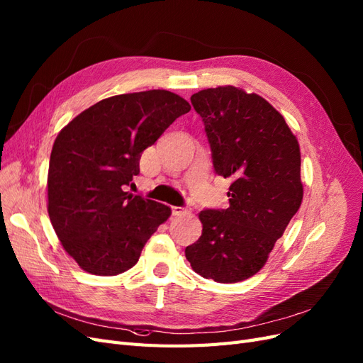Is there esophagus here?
Segmentation results:
<instances>
[{"label": "esophagus", "mask_w": 363, "mask_h": 363, "mask_svg": "<svg viewBox=\"0 0 363 363\" xmlns=\"http://www.w3.org/2000/svg\"><path fill=\"white\" fill-rule=\"evenodd\" d=\"M187 211L189 210L184 208V206H172V214L173 216H182V214H185Z\"/></svg>", "instance_id": "esophagus-1"}]
</instances>
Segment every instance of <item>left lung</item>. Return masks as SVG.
<instances>
[{
  "label": "left lung",
  "instance_id": "1",
  "mask_svg": "<svg viewBox=\"0 0 363 363\" xmlns=\"http://www.w3.org/2000/svg\"><path fill=\"white\" fill-rule=\"evenodd\" d=\"M202 117L217 174L233 178L226 210L199 213L202 235L185 247L193 271L239 283L267 262L303 202L301 152L271 103L231 85L191 96Z\"/></svg>",
  "mask_w": 363,
  "mask_h": 363
}]
</instances>
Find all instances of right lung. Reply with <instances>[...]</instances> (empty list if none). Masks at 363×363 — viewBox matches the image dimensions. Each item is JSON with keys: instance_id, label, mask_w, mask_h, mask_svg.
Masks as SVG:
<instances>
[{"instance_id": "1", "label": "right lung", "mask_w": 363, "mask_h": 363, "mask_svg": "<svg viewBox=\"0 0 363 363\" xmlns=\"http://www.w3.org/2000/svg\"><path fill=\"white\" fill-rule=\"evenodd\" d=\"M191 109L165 89L100 100L59 132L48 167V216L85 272L111 277L135 266L170 206L126 191L141 153Z\"/></svg>"}]
</instances>
